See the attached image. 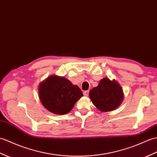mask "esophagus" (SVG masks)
I'll list each match as a JSON object with an SVG mask.
<instances>
[{"label": "esophagus", "instance_id": "obj_1", "mask_svg": "<svg viewBox=\"0 0 157 157\" xmlns=\"http://www.w3.org/2000/svg\"><path fill=\"white\" fill-rule=\"evenodd\" d=\"M83 95L85 96H88L89 95V91H85L84 92H83Z\"/></svg>", "mask_w": 157, "mask_h": 157}]
</instances>
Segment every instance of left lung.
<instances>
[{
    "instance_id": "obj_1",
    "label": "left lung",
    "mask_w": 157,
    "mask_h": 157,
    "mask_svg": "<svg viewBox=\"0 0 157 157\" xmlns=\"http://www.w3.org/2000/svg\"><path fill=\"white\" fill-rule=\"evenodd\" d=\"M89 96L93 104L102 112L115 110L124 100L121 86L115 79L108 78L101 79L98 86L90 91Z\"/></svg>"
}]
</instances>
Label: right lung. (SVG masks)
I'll list each match as a JSON object with an SVG mask.
<instances>
[{"label":"right lung","mask_w":157,"mask_h":157,"mask_svg":"<svg viewBox=\"0 0 157 157\" xmlns=\"http://www.w3.org/2000/svg\"><path fill=\"white\" fill-rule=\"evenodd\" d=\"M39 98L47 110L55 114L70 112L78 100L83 96L77 85H73L67 78L52 75L40 83Z\"/></svg>","instance_id":"1"}]
</instances>
